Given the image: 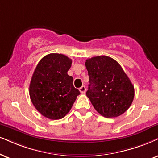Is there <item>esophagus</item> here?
<instances>
[{"instance_id":"1","label":"esophagus","mask_w":158,"mask_h":158,"mask_svg":"<svg viewBox=\"0 0 158 158\" xmlns=\"http://www.w3.org/2000/svg\"><path fill=\"white\" fill-rule=\"evenodd\" d=\"M79 91H80V93H81V94L85 93V92H86V87H85V86H81L80 88H79Z\"/></svg>"}]
</instances>
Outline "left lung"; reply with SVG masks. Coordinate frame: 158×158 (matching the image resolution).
I'll use <instances>...</instances> for the list:
<instances>
[{
	"label": "left lung",
	"instance_id": "obj_1",
	"mask_svg": "<svg viewBox=\"0 0 158 158\" xmlns=\"http://www.w3.org/2000/svg\"><path fill=\"white\" fill-rule=\"evenodd\" d=\"M89 85L86 93L95 109L106 118L125 113L134 98V87L121 65L108 56L87 59Z\"/></svg>",
	"mask_w": 158,
	"mask_h": 158
}]
</instances>
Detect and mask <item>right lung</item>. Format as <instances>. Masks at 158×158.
Segmentation results:
<instances>
[{
  "label": "right lung",
  "instance_id": "right-lung-1",
  "mask_svg": "<svg viewBox=\"0 0 158 158\" xmlns=\"http://www.w3.org/2000/svg\"><path fill=\"white\" fill-rule=\"evenodd\" d=\"M72 60L62 54L44 56L35 68L29 87L31 100L38 111L50 119L63 118L80 94L68 75Z\"/></svg>",
  "mask_w": 158,
  "mask_h": 158
}]
</instances>
